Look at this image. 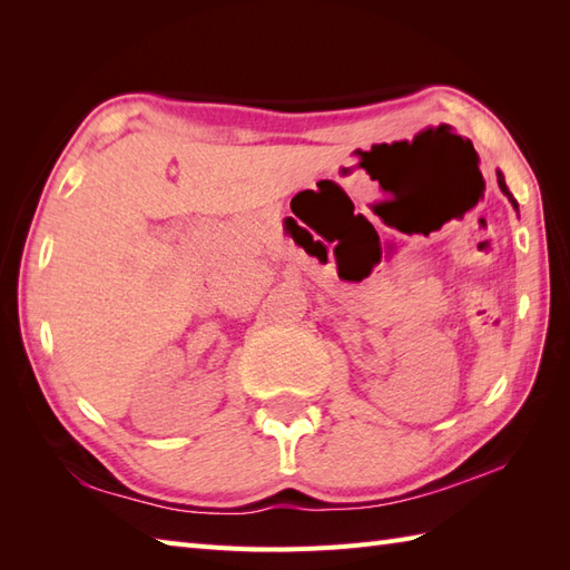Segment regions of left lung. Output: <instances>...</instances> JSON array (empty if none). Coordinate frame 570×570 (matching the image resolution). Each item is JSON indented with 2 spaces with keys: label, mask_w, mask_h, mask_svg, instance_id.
<instances>
[{
  "label": "left lung",
  "mask_w": 570,
  "mask_h": 570,
  "mask_svg": "<svg viewBox=\"0 0 570 570\" xmlns=\"http://www.w3.org/2000/svg\"><path fill=\"white\" fill-rule=\"evenodd\" d=\"M498 185H500V189H502V195H508V199L512 202V207L514 209H520V205H517V199L512 197V193H510V187L508 185H504V175L498 170Z\"/></svg>",
  "instance_id": "left-lung-1"
}]
</instances>
